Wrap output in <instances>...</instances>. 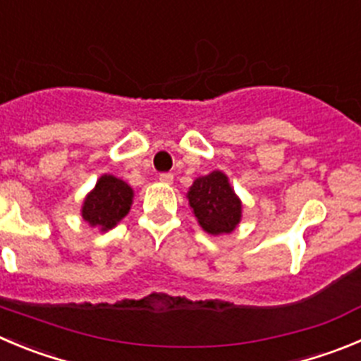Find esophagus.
<instances>
[{
    "label": "esophagus",
    "mask_w": 361,
    "mask_h": 361,
    "mask_svg": "<svg viewBox=\"0 0 361 361\" xmlns=\"http://www.w3.org/2000/svg\"><path fill=\"white\" fill-rule=\"evenodd\" d=\"M158 180L161 181V183H167V185H171L174 181V176L171 173H161L160 176H158Z\"/></svg>",
    "instance_id": "34e87169"
}]
</instances>
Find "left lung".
I'll return each instance as SVG.
<instances>
[{
    "mask_svg": "<svg viewBox=\"0 0 361 361\" xmlns=\"http://www.w3.org/2000/svg\"><path fill=\"white\" fill-rule=\"evenodd\" d=\"M188 203L204 231L212 235L230 233L240 221L242 204L228 183L226 174L214 171L194 181Z\"/></svg>",
    "mask_w": 361,
    "mask_h": 361,
    "instance_id": "obj_1",
    "label": "left lung"
}]
</instances>
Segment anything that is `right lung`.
<instances>
[{
  "mask_svg": "<svg viewBox=\"0 0 361 361\" xmlns=\"http://www.w3.org/2000/svg\"><path fill=\"white\" fill-rule=\"evenodd\" d=\"M133 190L128 183L116 176L99 178L96 188L85 197L82 215L90 226H99L101 231L114 228L130 212Z\"/></svg>",
  "mask_w": 361,
  "mask_h": 361,
  "instance_id": "right-lung-1",
  "label": "right lung"
}]
</instances>
